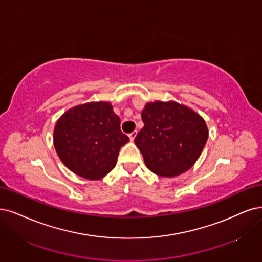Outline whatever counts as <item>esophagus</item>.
<instances>
[{"label": "esophagus", "mask_w": 262, "mask_h": 262, "mask_svg": "<svg viewBox=\"0 0 262 262\" xmlns=\"http://www.w3.org/2000/svg\"><path fill=\"white\" fill-rule=\"evenodd\" d=\"M136 135H137V130H134V132H132V133L128 135V137H129L130 141H134L135 137H136Z\"/></svg>", "instance_id": "esophagus-1"}]
</instances>
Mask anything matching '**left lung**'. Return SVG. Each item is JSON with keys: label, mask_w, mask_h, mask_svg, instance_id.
Masks as SVG:
<instances>
[{"label": "left lung", "mask_w": 262, "mask_h": 262, "mask_svg": "<svg viewBox=\"0 0 262 262\" xmlns=\"http://www.w3.org/2000/svg\"><path fill=\"white\" fill-rule=\"evenodd\" d=\"M141 119L144 126L135 143L152 172L171 178L194 165L208 138L200 114L175 101H154L144 106Z\"/></svg>", "instance_id": "obj_1"}]
</instances>
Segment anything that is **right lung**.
Here are the masks:
<instances>
[{
    "mask_svg": "<svg viewBox=\"0 0 262 262\" xmlns=\"http://www.w3.org/2000/svg\"><path fill=\"white\" fill-rule=\"evenodd\" d=\"M120 124L110 102L74 106L55 125L54 146L58 157L77 176L101 179L114 168L121 147L129 141Z\"/></svg>",
    "mask_w": 262,
    "mask_h": 262,
    "instance_id": "1",
    "label": "right lung"
}]
</instances>
